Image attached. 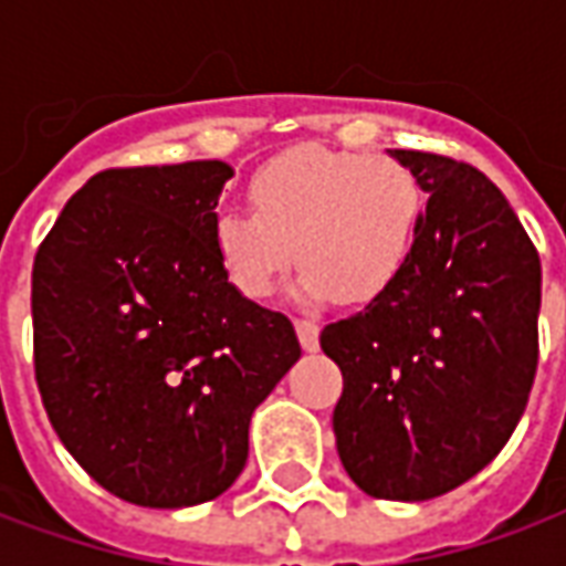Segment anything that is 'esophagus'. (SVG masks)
Here are the masks:
<instances>
[{
    "mask_svg": "<svg viewBox=\"0 0 566 566\" xmlns=\"http://www.w3.org/2000/svg\"><path fill=\"white\" fill-rule=\"evenodd\" d=\"M296 336H300V345H303L306 352H315V348H318V336H321L318 321L296 318Z\"/></svg>",
    "mask_w": 566,
    "mask_h": 566,
    "instance_id": "1",
    "label": "esophagus"
}]
</instances>
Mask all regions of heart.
<instances>
[{
  "label": "heart",
  "mask_w": 566,
  "mask_h": 566,
  "mask_svg": "<svg viewBox=\"0 0 566 566\" xmlns=\"http://www.w3.org/2000/svg\"><path fill=\"white\" fill-rule=\"evenodd\" d=\"M248 199L254 216L223 209L211 223L218 263L245 300L272 296L294 258L306 266L296 282L306 300H379L409 266L424 218V193L403 160L321 145L263 163Z\"/></svg>",
  "instance_id": "heart-1"
}]
</instances>
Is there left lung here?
Masks as SVG:
<instances>
[{"label": "left lung", "instance_id": "left-lung-1", "mask_svg": "<svg viewBox=\"0 0 566 566\" xmlns=\"http://www.w3.org/2000/svg\"><path fill=\"white\" fill-rule=\"evenodd\" d=\"M427 209L391 291L321 331L343 369L333 433L345 473L379 500H430L497 458L539 360V254L475 166L391 150Z\"/></svg>", "mask_w": 566, "mask_h": 566}]
</instances>
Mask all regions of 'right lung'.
<instances>
[{
    "instance_id": "add662e5",
    "label": "right lung",
    "mask_w": 566,
    "mask_h": 566,
    "mask_svg": "<svg viewBox=\"0 0 566 566\" xmlns=\"http://www.w3.org/2000/svg\"><path fill=\"white\" fill-rule=\"evenodd\" d=\"M221 160L96 172L32 263V357L69 454L115 497L223 494L248 424L300 357L294 324L227 282L211 223Z\"/></svg>"
}]
</instances>
